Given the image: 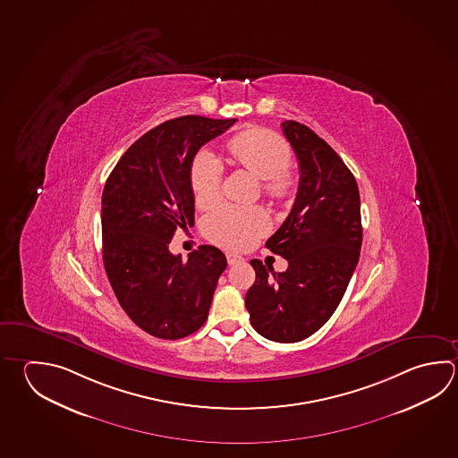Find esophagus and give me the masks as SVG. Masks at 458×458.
I'll return each mask as SVG.
<instances>
[{
    "mask_svg": "<svg viewBox=\"0 0 458 458\" xmlns=\"http://www.w3.org/2000/svg\"><path fill=\"white\" fill-rule=\"evenodd\" d=\"M226 260H228V264L230 266H233L236 262H242V256H238V254H226Z\"/></svg>",
    "mask_w": 458,
    "mask_h": 458,
    "instance_id": "1",
    "label": "esophagus"
}]
</instances>
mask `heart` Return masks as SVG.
I'll use <instances>...</instances> for the list:
<instances>
[{
  "mask_svg": "<svg viewBox=\"0 0 458 458\" xmlns=\"http://www.w3.org/2000/svg\"><path fill=\"white\" fill-rule=\"evenodd\" d=\"M234 164L262 180V192L274 200L294 194L293 173L288 165L292 150L285 139L260 128L242 131L228 142ZM224 165L210 150H200L191 165V190L200 208L216 206L222 196ZM270 218L262 208L222 206L204 220V234L210 242L230 250H242L267 233Z\"/></svg>",
  "mask_w": 458,
  "mask_h": 458,
  "instance_id": "b5f03b06",
  "label": "heart"
}]
</instances>
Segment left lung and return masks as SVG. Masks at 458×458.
I'll return each instance as SVG.
<instances>
[{"label": "left lung", "instance_id": "1", "mask_svg": "<svg viewBox=\"0 0 458 458\" xmlns=\"http://www.w3.org/2000/svg\"><path fill=\"white\" fill-rule=\"evenodd\" d=\"M300 165L293 208L266 246L288 260L274 272L259 259L244 302L262 337L294 344L318 332L335 312L360 260V191L337 152L298 121L282 123Z\"/></svg>", "mask_w": 458, "mask_h": 458}]
</instances>
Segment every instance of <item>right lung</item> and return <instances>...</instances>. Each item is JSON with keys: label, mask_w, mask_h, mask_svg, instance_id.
<instances>
[{"label": "right lung", "mask_w": 458, "mask_h": 458, "mask_svg": "<svg viewBox=\"0 0 458 458\" xmlns=\"http://www.w3.org/2000/svg\"><path fill=\"white\" fill-rule=\"evenodd\" d=\"M234 123L196 114L165 121L124 152L105 182V270L121 308L154 337H188L208 320L224 252L204 244L182 260L168 244L176 228L194 225V156Z\"/></svg>", "instance_id": "add662e5"}]
</instances>
